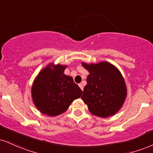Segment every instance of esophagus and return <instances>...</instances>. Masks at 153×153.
<instances>
[{"label":"esophagus","mask_w":153,"mask_h":153,"mask_svg":"<svg viewBox=\"0 0 153 153\" xmlns=\"http://www.w3.org/2000/svg\"><path fill=\"white\" fill-rule=\"evenodd\" d=\"M78 85H79V87L80 88V89H81L82 91H83V85H82V83H80V84Z\"/></svg>","instance_id":"esophagus-1"}]
</instances>
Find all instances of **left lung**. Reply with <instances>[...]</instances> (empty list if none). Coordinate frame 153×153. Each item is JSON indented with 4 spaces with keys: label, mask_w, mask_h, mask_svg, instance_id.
<instances>
[{
    "label": "left lung",
    "mask_w": 153,
    "mask_h": 153,
    "mask_svg": "<svg viewBox=\"0 0 153 153\" xmlns=\"http://www.w3.org/2000/svg\"><path fill=\"white\" fill-rule=\"evenodd\" d=\"M82 65L89 72L81 98L91 114L100 117L114 115L122 108L127 96L124 78L108 62Z\"/></svg>",
    "instance_id": "8db88e82"
}]
</instances>
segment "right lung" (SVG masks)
Masks as SVG:
<instances>
[{"instance_id": "obj_1", "label": "right lung", "mask_w": 153, "mask_h": 153, "mask_svg": "<svg viewBox=\"0 0 153 153\" xmlns=\"http://www.w3.org/2000/svg\"><path fill=\"white\" fill-rule=\"evenodd\" d=\"M67 65L50 63L38 73L31 89L35 106L43 114L57 116L65 113L82 91L72 77L64 74Z\"/></svg>"}]
</instances>
